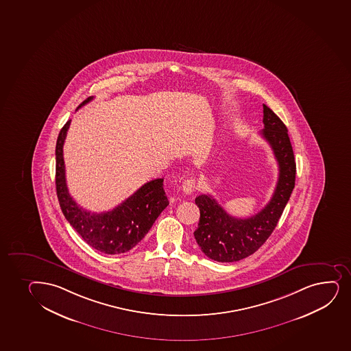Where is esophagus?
<instances>
[{"instance_id":"esophagus-1","label":"esophagus","mask_w":351,"mask_h":351,"mask_svg":"<svg viewBox=\"0 0 351 351\" xmlns=\"http://www.w3.org/2000/svg\"><path fill=\"white\" fill-rule=\"evenodd\" d=\"M195 189H196V181H195L193 178H188V180H185V181L183 182V184H182L183 193L189 195V193H193Z\"/></svg>"}]
</instances>
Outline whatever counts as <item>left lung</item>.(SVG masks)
Returning <instances> with one entry per match:
<instances>
[{
	"label": "left lung",
	"instance_id": "obj_1",
	"mask_svg": "<svg viewBox=\"0 0 351 351\" xmlns=\"http://www.w3.org/2000/svg\"><path fill=\"white\" fill-rule=\"evenodd\" d=\"M261 136L269 143L279 166V178L271 201L248 218L226 213L211 195L195 199L199 208V223L195 239L205 256L219 263H233L251 256L264 245L276 229L295 185L296 165L287 127L269 107L264 105Z\"/></svg>",
	"mask_w": 351,
	"mask_h": 351
}]
</instances>
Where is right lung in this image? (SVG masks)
<instances>
[{"instance_id":"right-lung-1","label":"right lung","mask_w":351,"mask_h":351,"mask_svg":"<svg viewBox=\"0 0 351 351\" xmlns=\"http://www.w3.org/2000/svg\"><path fill=\"white\" fill-rule=\"evenodd\" d=\"M92 99L93 97L84 100L78 108ZM70 122L71 120L60 130L56 143V190L60 209L72 228L99 252H127L145 238L160 213L169 204L163 189V178L147 182L126 201L107 213H91L83 209L69 193L65 178L63 146Z\"/></svg>"}]
</instances>
